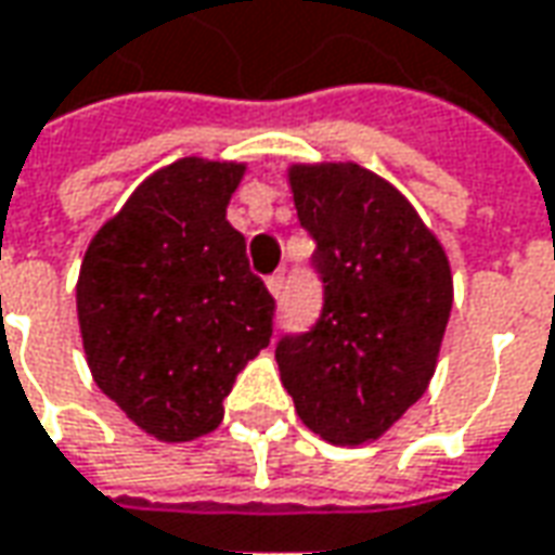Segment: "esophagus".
Instances as JSON below:
<instances>
[{"mask_svg": "<svg viewBox=\"0 0 555 555\" xmlns=\"http://www.w3.org/2000/svg\"><path fill=\"white\" fill-rule=\"evenodd\" d=\"M267 288L273 297H282V291H285V270H276L273 276L267 279Z\"/></svg>", "mask_w": 555, "mask_h": 555, "instance_id": "esophagus-1", "label": "esophagus"}]
</instances>
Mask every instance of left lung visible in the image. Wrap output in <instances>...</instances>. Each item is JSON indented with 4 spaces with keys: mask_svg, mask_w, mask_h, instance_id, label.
<instances>
[{
    "mask_svg": "<svg viewBox=\"0 0 555 555\" xmlns=\"http://www.w3.org/2000/svg\"><path fill=\"white\" fill-rule=\"evenodd\" d=\"M297 219L315 240L321 315L276 345L282 385L333 444L385 436L424 397L453 304L448 255L393 185L354 162L291 165Z\"/></svg>",
    "mask_w": 555,
    "mask_h": 555,
    "instance_id": "1",
    "label": "left lung"
}]
</instances>
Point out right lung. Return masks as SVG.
<instances>
[{"label": "right lung", "mask_w": 555, "mask_h": 555, "mask_svg": "<svg viewBox=\"0 0 555 555\" xmlns=\"http://www.w3.org/2000/svg\"><path fill=\"white\" fill-rule=\"evenodd\" d=\"M246 165L180 158L92 237L77 321L95 385L158 441L207 436L240 370L273 336L276 300L224 219Z\"/></svg>", "instance_id": "obj_1"}]
</instances>
